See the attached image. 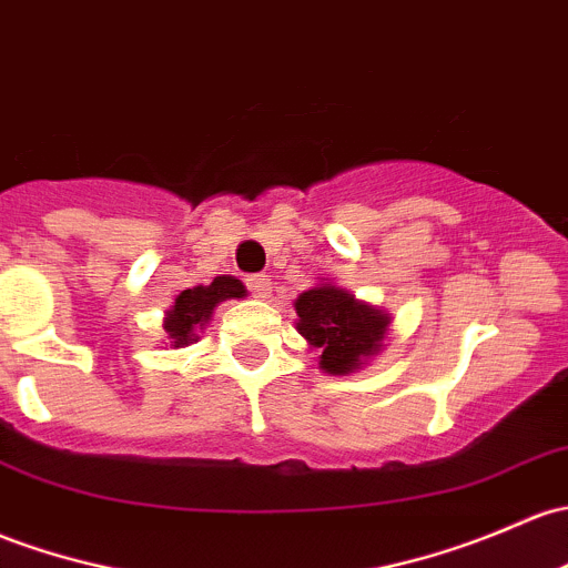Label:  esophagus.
I'll return each mask as SVG.
<instances>
[{"instance_id":"34e87169","label":"esophagus","mask_w":568,"mask_h":568,"mask_svg":"<svg viewBox=\"0 0 568 568\" xmlns=\"http://www.w3.org/2000/svg\"><path fill=\"white\" fill-rule=\"evenodd\" d=\"M247 288L253 291V296H258V300H266V296L272 294V280H268V274H250Z\"/></svg>"}]
</instances>
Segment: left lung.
<instances>
[{
    "instance_id": "obj_1",
    "label": "left lung",
    "mask_w": 568,
    "mask_h": 568,
    "mask_svg": "<svg viewBox=\"0 0 568 568\" xmlns=\"http://www.w3.org/2000/svg\"><path fill=\"white\" fill-rule=\"evenodd\" d=\"M296 329L313 348H318L321 369L345 375L359 369L362 359L378 354L389 315L354 300V294L334 285L304 291L296 300Z\"/></svg>"
}]
</instances>
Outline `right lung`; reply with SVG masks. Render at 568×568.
<instances>
[{"label": "right lung", "instance_id": "1", "mask_svg": "<svg viewBox=\"0 0 568 568\" xmlns=\"http://www.w3.org/2000/svg\"><path fill=\"white\" fill-rule=\"evenodd\" d=\"M239 296H244V285L236 277H229V274L214 277L209 285H195V288L182 291L163 324L174 348L193 343L195 329L206 324L212 310L223 300H239Z\"/></svg>", "mask_w": 568, "mask_h": 568}]
</instances>
